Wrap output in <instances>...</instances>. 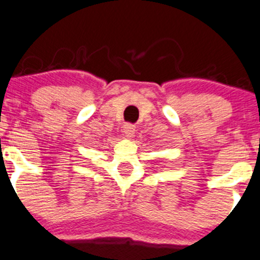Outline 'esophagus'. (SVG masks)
I'll return each mask as SVG.
<instances>
[{
	"mask_svg": "<svg viewBox=\"0 0 260 260\" xmlns=\"http://www.w3.org/2000/svg\"><path fill=\"white\" fill-rule=\"evenodd\" d=\"M122 133L125 134L126 138H133L134 134H135V125L125 124L124 126H122Z\"/></svg>",
	"mask_w": 260,
	"mask_h": 260,
	"instance_id": "obj_1",
	"label": "esophagus"
}]
</instances>
